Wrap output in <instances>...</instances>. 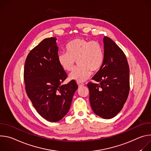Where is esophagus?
<instances>
[{
    "label": "esophagus",
    "instance_id": "esophagus-1",
    "mask_svg": "<svg viewBox=\"0 0 151 151\" xmlns=\"http://www.w3.org/2000/svg\"><path fill=\"white\" fill-rule=\"evenodd\" d=\"M78 85L79 87H82V86L84 85L83 83H81V82H78Z\"/></svg>",
    "mask_w": 151,
    "mask_h": 151
}]
</instances>
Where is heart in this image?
<instances>
[{
  "mask_svg": "<svg viewBox=\"0 0 151 151\" xmlns=\"http://www.w3.org/2000/svg\"><path fill=\"white\" fill-rule=\"evenodd\" d=\"M67 52L58 54V62L63 69L71 71L76 62L79 65L70 74V78L77 82H83L93 72L99 70L104 63V51L100 43L76 38L66 45Z\"/></svg>",
  "mask_w": 151,
  "mask_h": 151,
  "instance_id": "obj_1",
  "label": "heart"
}]
</instances>
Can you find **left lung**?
Here are the masks:
<instances>
[{
	"label": "left lung",
	"mask_w": 151,
	"mask_h": 151,
	"mask_svg": "<svg viewBox=\"0 0 151 151\" xmlns=\"http://www.w3.org/2000/svg\"><path fill=\"white\" fill-rule=\"evenodd\" d=\"M104 63L93 77L97 83L87 86L93 112L104 119L115 116L122 109L130 91V70L124 52L109 37L104 36Z\"/></svg>",
	"instance_id": "8db88e82"
}]
</instances>
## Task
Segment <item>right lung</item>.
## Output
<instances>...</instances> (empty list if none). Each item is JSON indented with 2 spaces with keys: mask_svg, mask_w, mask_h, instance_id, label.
Returning <instances> with one entry per match:
<instances>
[{
  "mask_svg": "<svg viewBox=\"0 0 151 151\" xmlns=\"http://www.w3.org/2000/svg\"><path fill=\"white\" fill-rule=\"evenodd\" d=\"M56 38H46L27 56L24 80L27 96L39 114L51 122L65 116L78 88L74 80L61 85L68 75L58 62Z\"/></svg>",
  "mask_w": 151,
  "mask_h": 151,
  "instance_id": "right-lung-1",
  "label": "right lung"
}]
</instances>
